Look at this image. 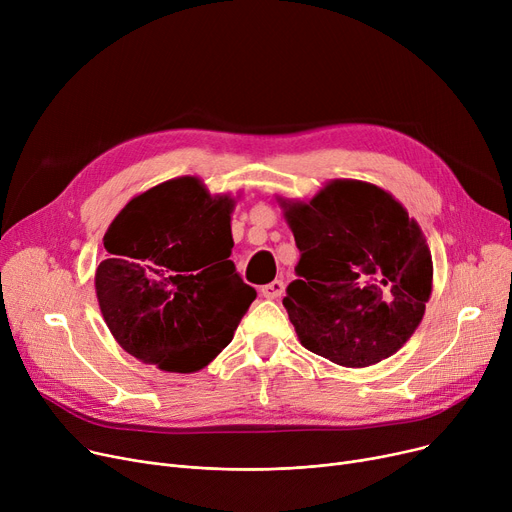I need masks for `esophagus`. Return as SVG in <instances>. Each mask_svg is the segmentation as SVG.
Wrapping results in <instances>:
<instances>
[{"label": "esophagus", "mask_w": 512, "mask_h": 512, "mask_svg": "<svg viewBox=\"0 0 512 512\" xmlns=\"http://www.w3.org/2000/svg\"><path fill=\"white\" fill-rule=\"evenodd\" d=\"M259 292H261V297H265V299H280L282 292H284V282L282 280H274L270 284L261 286Z\"/></svg>", "instance_id": "34e87169"}]
</instances>
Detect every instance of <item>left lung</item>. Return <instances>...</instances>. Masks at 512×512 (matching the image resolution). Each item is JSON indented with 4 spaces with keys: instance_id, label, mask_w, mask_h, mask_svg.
<instances>
[{
    "instance_id": "1",
    "label": "left lung",
    "mask_w": 512,
    "mask_h": 512,
    "mask_svg": "<svg viewBox=\"0 0 512 512\" xmlns=\"http://www.w3.org/2000/svg\"><path fill=\"white\" fill-rule=\"evenodd\" d=\"M301 259L284 307L307 351L342 367L394 355L432 294V253L415 220L375 184L334 180L286 203Z\"/></svg>"
}]
</instances>
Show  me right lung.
Masks as SVG:
<instances>
[{"mask_svg":"<svg viewBox=\"0 0 512 512\" xmlns=\"http://www.w3.org/2000/svg\"><path fill=\"white\" fill-rule=\"evenodd\" d=\"M234 199L184 176L134 197L107 228L95 290L126 353L164 371L205 367L234 336L257 292L230 253Z\"/></svg>","mask_w":512,"mask_h":512,"instance_id":"right-lung-1","label":"right lung"}]
</instances>
